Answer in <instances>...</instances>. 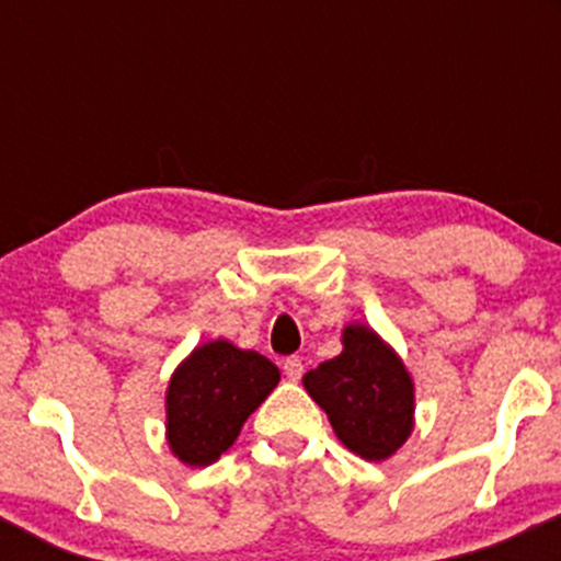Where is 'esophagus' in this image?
Masks as SVG:
<instances>
[{
	"label": "esophagus",
	"instance_id": "1",
	"mask_svg": "<svg viewBox=\"0 0 561 561\" xmlns=\"http://www.w3.org/2000/svg\"><path fill=\"white\" fill-rule=\"evenodd\" d=\"M282 369H285L287 380H293V382L301 380V375H304V364H301V358H296V355H293V358L282 360Z\"/></svg>",
	"mask_w": 561,
	"mask_h": 561
}]
</instances>
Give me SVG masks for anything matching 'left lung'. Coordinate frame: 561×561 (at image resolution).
<instances>
[{"label": "left lung", "mask_w": 561, "mask_h": 561, "mask_svg": "<svg viewBox=\"0 0 561 561\" xmlns=\"http://www.w3.org/2000/svg\"><path fill=\"white\" fill-rule=\"evenodd\" d=\"M342 344L336 358L304 375V388L342 445L366 461H386L412 434L415 386L404 360L371 328L350 322Z\"/></svg>", "instance_id": "left-lung-1"}]
</instances>
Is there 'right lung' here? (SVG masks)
I'll use <instances>...</instances> for the list:
<instances>
[{"label": "right lung", "mask_w": 561, "mask_h": 561, "mask_svg": "<svg viewBox=\"0 0 561 561\" xmlns=\"http://www.w3.org/2000/svg\"><path fill=\"white\" fill-rule=\"evenodd\" d=\"M276 382L279 369L254 350H239L225 339L192 350L173 371L165 396L173 456L190 467L217 461Z\"/></svg>", "instance_id": "add662e5"}]
</instances>
